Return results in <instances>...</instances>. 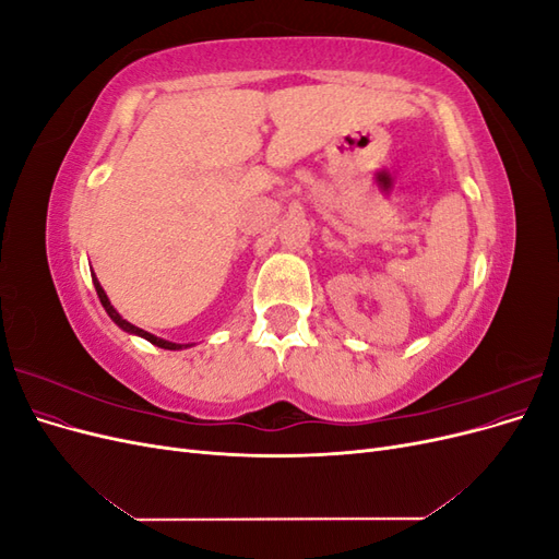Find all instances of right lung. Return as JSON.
I'll return each mask as SVG.
<instances>
[{
  "label": "right lung",
  "mask_w": 559,
  "mask_h": 559,
  "mask_svg": "<svg viewBox=\"0 0 559 559\" xmlns=\"http://www.w3.org/2000/svg\"><path fill=\"white\" fill-rule=\"evenodd\" d=\"M93 284H95V292H97V296H99V302H103V308L107 310V314L111 317V321L116 326H121L123 331H128V333H134V335H140V337H144V341H148L151 345H156V347H163V349H183V347H191V345H179V343H170V341H163V337H156V335H151L148 331H144V329H140V326H134V324H130V321H126L121 314H118L116 310H114V306L109 302V298H107V294H105V289L103 286H99V282H97V277H93Z\"/></svg>",
  "instance_id": "right-lung-1"
}]
</instances>
